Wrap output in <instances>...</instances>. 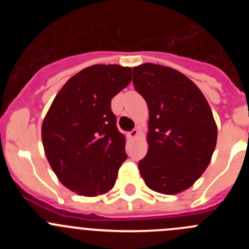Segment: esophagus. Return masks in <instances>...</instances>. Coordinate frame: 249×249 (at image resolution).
<instances>
[{"mask_svg":"<svg viewBox=\"0 0 249 249\" xmlns=\"http://www.w3.org/2000/svg\"><path fill=\"white\" fill-rule=\"evenodd\" d=\"M138 135H140V131H138L137 128H135V129H132V131L129 132V133H128V137L131 138V140H135V138L137 137Z\"/></svg>","mask_w":249,"mask_h":249,"instance_id":"esophagus-1","label":"esophagus"}]
</instances>
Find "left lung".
Here are the masks:
<instances>
[{
    "instance_id": "obj_1",
    "label": "left lung",
    "mask_w": 249,
    "mask_h": 249,
    "mask_svg": "<svg viewBox=\"0 0 249 249\" xmlns=\"http://www.w3.org/2000/svg\"><path fill=\"white\" fill-rule=\"evenodd\" d=\"M133 85L149 111L148 151L138 168L152 191L176 195L206 171L217 143V124L201 89L171 67L143 63Z\"/></svg>"
}]
</instances>
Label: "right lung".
Instances as JSON below:
<instances>
[{
	"mask_svg": "<svg viewBox=\"0 0 249 249\" xmlns=\"http://www.w3.org/2000/svg\"><path fill=\"white\" fill-rule=\"evenodd\" d=\"M132 80V68L94 65L71 77L42 123L46 157L59 182L86 197L107 193L126 160L111 100Z\"/></svg>",
	"mask_w": 249,
	"mask_h": 249,
	"instance_id": "right-lung-1",
	"label": "right lung"
}]
</instances>
